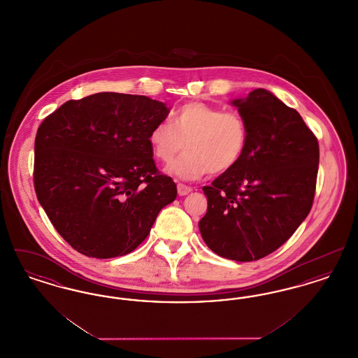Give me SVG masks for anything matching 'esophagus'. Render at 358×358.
<instances>
[{
    "label": "esophagus",
    "instance_id": "obj_1",
    "mask_svg": "<svg viewBox=\"0 0 358 358\" xmlns=\"http://www.w3.org/2000/svg\"><path fill=\"white\" fill-rule=\"evenodd\" d=\"M192 190H193L192 187H187V185H184V184H178V185H177V192H178L180 196H187Z\"/></svg>",
    "mask_w": 358,
    "mask_h": 358
}]
</instances>
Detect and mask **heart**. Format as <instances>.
I'll return each instance as SVG.
<instances>
[{
	"label": "heart",
	"mask_w": 358,
	"mask_h": 358,
	"mask_svg": "<svg viewBox=\"0 0 358 358\" xmlns=\"http://www.w3.org/2000/svg\"><path fill=\"white\" fill-rule=\"evenodd\" d=\"M149 142L164 164H171L185 148L168 171L180 180L194 181L208 173L222 174L238 164L247 149L248 126L238 111L190 102L173 111L171 123L154 124Z\"/></svg>",
	"instance_id": "1"
}]
</instances>
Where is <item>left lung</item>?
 <instances>
[{"label": "left lung", "instance_id": "obj_1", "mask_svg": "<svg viewBox=\"0 0 358 358\" xmlns=\"http://www.w3.org/2000/svg\"><path fill=\"white\" fill-rule=\"evenodd\" d=\"M248 126L241 159L204 187L208 209L199 222L219 256L252 262L285 244L311 209L320 146L299 113L257 88L231 101Z\"/></svg>", "mask_w": 358, "mask_h": 358}]
</instances>
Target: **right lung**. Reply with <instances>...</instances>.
<instances>
[{"label": "right lung", "mask_w": 358, "mask_h": 358, "mask_svg": "<svg viewBox=\"0 0 358 358\" xmlns=\"http://www.w3.org/2000/svg\"><path fill=\"white\" fill-rule=\"evenodd\" d=\"M169 111L143 95L99 92L64 103L40 124L37 200L78 252L96 259L130 254L176 200V184L157 171L149 142Z\"/></svg>", "instance_id": "obj_1"}]
</instances>
